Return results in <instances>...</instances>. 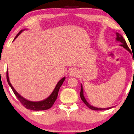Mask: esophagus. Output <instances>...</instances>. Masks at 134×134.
I'll return each instance as SVG.
<instances>
[{
  "mask_svg": "<svg viewBox=\"0 0 134 134\" xmlns=\"http://www.w3.org/2000/svg\"><path fill=\"white\" fill-rule=\"evenodd\" d=\"M69 75H70V76H71V77L76 76L78 75V71H77L76 69H75V68L71 69V70L70 71Z\"/></svg>",
  "mask_w": 134,
  "mask_h": 134,
  "instance_id": "34e87169",
  "label": "esophagus"
}]
</instances>
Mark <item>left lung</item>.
I'll return each instance as SVG.
<instances>
[{
	"label": "left lung",
	"mask_w": 134,
	"mask_h": 134,
	"mask_svg": "<svg viewBox=\"0 0 134 134\" xmlns=\"http://www.w3.org/2000/svg\"><path fill=\"white\" fill-rule=\"evenodd\" d=\"M115 40L118 41V42H120V46L121 47H122L124 48L125 49H127V50L128 51V52H129L130 53H131V52H130V49H129V48L128 47L127 44V43L125 42V39L124 38V37L122 36L121 35L119 34V33L117 32L116 33V38H115ZM80 97H81V100L83 101L84 103L86 105H87V107H89V108L91 109L92 110H107V109H109L110 108H113V107H107V108H98V107H94V106H92L91 104L87 102V101L86 100V99H85V96H84V92H83V87H82V85H81V92H80Z\"/></svg>",
	"instance_id": "left-lung-1"
}]
</instances>
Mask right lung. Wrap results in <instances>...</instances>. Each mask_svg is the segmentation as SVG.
<instances>
[{"mask_svg": "<svg viewBox=\"0 0 134 134\" xmlns=\"http://www.w3.org/2000/svg\"><path fill=\"white\" fill-rule=\"evenodd\" d=\"M25 30L26 29H24L20 30V32L15 36L14 41L16 38L19 37V35L23 31ZM66 77H64L59 81L57 83V85H56L55 87H54V90L53 91V92H52V94H51L47 98H46L45 99L40 100V101H31V100L26 99L25 98H24V97H22L21 95H20L16 91V90L14 88V87L12 86L10 82L8 70L7 71V80L9 85L12 88L13 92H14L15 95L16 97H17L18 99H19V101L21 103V104L24 105L25 108L28 109H30L32 110H37V111L38 110H47L52 107V105H53L54 102H55V100L57 99L58 97V94L59 88H60L61 86L63 85V83Z\"/></svg>", "mask_w": 134, "mask_h": 134, "instance_id": "right-lung-1", "label": "right lung"}]
</instances>
